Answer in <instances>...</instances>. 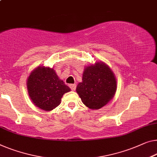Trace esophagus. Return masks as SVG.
Segmentation results:
<instances>
[{
  "instance_id": "esophagus-1",
  "label": "esophagus",
  "mask_w": 157,
  "mask_h": 157,
  "mask_svg": "<svg viewBox=\"0 0 157 157\" xmlns=\"http://www.w3.org/2000/svg\"><path fill=\"white\" fill-rule=\"evenodd\" d=\"M69 86H70V88H71L72 91L75 90V89H76V85H75V84H72V85H70Z\"/></svg>"
}]
</instances>
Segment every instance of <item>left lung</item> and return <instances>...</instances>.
Masks as SVG:
<instances>
[{
	"label": "left lung",
	"mask_w": 157,
	"mask_h": 157,
	"mask_svg": "<svg viewBox=\"0 0 157 157\" xmlns=\"http://www.w3.org/2000/svg\"><path fill=\"white\" fill-rule=\"evenodd\" d=\"M117 89L113 71L104 62L86 66L76 92L82 101L91 109H99L113 99Z\"/></svg>",
	"instance_id": "obj_1"
}]
</instances>
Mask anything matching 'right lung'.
<instances>
[{
    "instance_id": "right-lung-1",
    "label": "right lung",
    "mask_w": 157,
    "mask_h": 157,
    "mask_svg": "<svg viewBox=\"0 0 157 157\" xmlns=\"http://www.w3.org/2000/svg\"><path fill=\"white\" fill-rule=\"evenodd\" d=\"M28 94L35 106L44 111H51L60 104L65 93L71 91L60 79L54 70L39 66L28 77Z\"/></svg>"
}]
</instances>
